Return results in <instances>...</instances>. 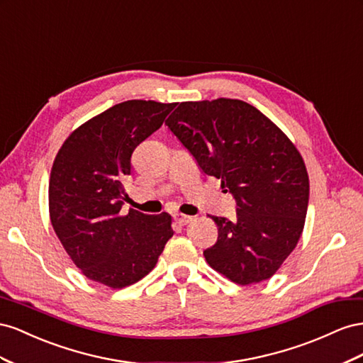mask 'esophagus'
<instances>
[{
    "label": "esophagus",
    "instance_id": "esophagus-1",
    "mask_svg": "<svg viewBox=\"0 0 363 363\" xmlns=\"http://www.w3.org/2000/svg\"><path fill=\"white\" fill-rule=\"evenodd\" d=\"M173 217H174V220L178 222L179 225H187V223H190V222L193 220V217H191V216L182 214V213H176Z\"/></svg>",
    "mask_w": 363,
    "mask_h": 363
}]
</instances>
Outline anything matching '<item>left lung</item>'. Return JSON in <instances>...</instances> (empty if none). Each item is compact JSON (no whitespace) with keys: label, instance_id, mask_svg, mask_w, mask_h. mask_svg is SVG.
Instances as JSON below:
<instances>
[{"label":"left lung","instance_id":"left-lung-1","mask_svg":"<svg viewBox=\"0 0 363 363\" xmlns=\"http://www.w3.org/2000/svg\"><path fill=\"white\" fill-rule=\"evenodd\" d=\"M165 124L237 202L234 222L210 216L219 235L203 251L206 263L242 286L271 278L304 230L308 174L301 153L274 121L237 99L182 101Z\"/></svg>","mask_w":363,"mask_h":363}]
</instances>
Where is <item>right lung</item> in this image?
<instances>
[{
    "label": "right lung",
    "instance_id": "add662e5",
    "mask_svg": "<svg viewBox=\"0 0 363 363\" xmlns=\"http://www.w3.org/2000/svg\"><path fill=\"white\" fill-rule=\"evenodd\" d=\"M174 103L128 100L72 130L59 149L48 184L53 230L82 274L111 289L146 277L173 235L172 216L129 210L133 150L161 128Z\"/></svg>",
    "mask_w": 363,
    "mask_h": 363
}]
</instances>
